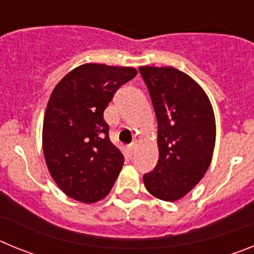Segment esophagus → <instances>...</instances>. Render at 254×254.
Returning a JSON list of instances; mask_svg holds the SVG:
<instances>
[{
	"label": "esophagus",
	"instance_id": "34e87169",
	"mask_svg": "<svg viewBox=\"0 0 254 254\" xmlns=\"http://www.w3.org/2000/svg\"><path fill=\"white\" fill-rule=\"evenodd\" d=\"M136 149H137V143H136V142H132L131 145L128 146V150H129V152H131V154H134Z\"/></svg>",
	"mask_w": 254,
	"mask_h": 254
}]
</instances>
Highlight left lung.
<instances>
[{"label":"left lung","mask_w":254,"mask_h":254,"mask_svg":"<svg viewBox=\"0 0 254 254\" xmlns=\"http://www.w3.org/2000/svg\"><path fill=\"white\" fill-rule=\"evenodd\" d=\"M158 120L159 160L143 176L154 197L182 198L203 178L216 137L212 105L193 78L173 67L138 68Z\"/></svg>","instance_id":"8db88e82"}]
</instances>
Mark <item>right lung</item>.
<instances>
[{"label":"right lung","instance_id":"obj_1","mask_svg":"<svg viewBox=\"0 0 254 254\" xmlns=\"http://www.w3.org/2000/svg\"><path fill=\"white\" fill-rule=\"evenodd\" d=\"M137 75L132 67L86 64L67 73L52 91L43 122L47 167L62 192L93 203L111 192L123 167L109 138L105 108Z\"/></svg>","mask_w":254,"mask_h":254}]
</instances>
